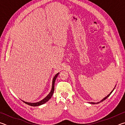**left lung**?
Masks as SVG:
<instances>
[{
	"label": "left lung",
	"mask_w": 125,
	"mask_h": 125,
	"mask_svg": "<svg viewBox=\"0 0 125 125\" xmlns=\"http://www.w3.org/2000/svg\"><path fill=\"white\" fill-rule=\"evenodd\" d=\"M116 85H115V87H114V88L113 89V90H112L111 91V92H110V94H109V95H107L106 96V97H105V98H104V99H102V100H101V101H99V102H98V103H93V102H89V103H90V104H99V103H101V102H103V101H104L105 100V99H106L107 98H108V97L110 96V95H111V93H113V91H114V89H115V87H116Z\"/></svg>",
	"instance_id": "left-lung-1"
}]
</instances>
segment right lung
<instances>
[{"mask_svg": "<svg viewBox=\"0 0 125 125\" xmlns=\"http://www.w3.org/2000/svg\"><path fill=\"white\" fill-rule=\"evenodd\" d=\"M59 73H57L56 74L54 75V77H53V78L51 90V92H50L49 94H48L45 97V98L42 99V100H41V101H39V102H37V103H28V102H26V101H23V100H22V101L24 103H25V104H26L29 105H30V106H40V105H43V104H45L46 102H47V101L49 100L51 98L52 95H53V93H54V83H55V81H56V79L57 77V76L59 74Z\"/></svg>", "mask_w": 125, "mask_h": 125, "instance_id": "1", "label": "right lung"}]
</instances>
